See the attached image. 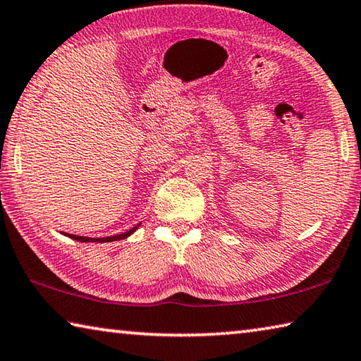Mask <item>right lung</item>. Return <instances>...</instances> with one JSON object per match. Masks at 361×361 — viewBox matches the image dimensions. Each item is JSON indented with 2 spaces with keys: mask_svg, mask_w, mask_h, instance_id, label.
<instances>
[{
  "mask_svg": "<svg viewBox=\"0 0 361 361\" xmlns=\"http://www.w3.org/2000/svg\"><path fill=\"white\" fill-rule=\"evenodd\" d=\"M140 224H142V223H138V224L135 226V228H132L130 231L122 232V234L109 235V237H102V239H92V237H82V235H75V234H66V232H62V234L66 235V237H70V239H73V240H78V242H99V243H105V242H114V240L127 239V237L132 235L133 232H135V231L140 228Z\"/></svg>",
  "mask_w": 361,
  "mask_h": 361,
  "instance_id": "1",
  "label": "right lung"
}]
</instances>
